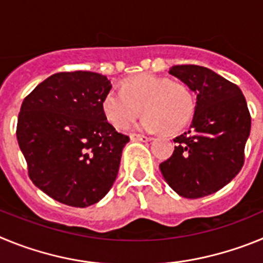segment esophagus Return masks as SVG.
<instances>
[{
  "mask_svg": "<svg viewBox=\"0 0 263 263\" xmlns=\"http://www.w3.org/2000/svg\"><path fill=\"white\" fill-rule=\"evenodd\" d=\"M130 139L132 141H141V142H148V141H152V137L147 136H142V134H132L130 136Z\"/></svg>",
  "mask_w": 263,
  "mask_h": 263,
  "instance_id": "1",
  "label": "esophagus"
}]
</instances>
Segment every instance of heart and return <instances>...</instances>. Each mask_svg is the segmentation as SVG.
I'll use <instances>...</instances> for the list:
<instances>
[{"mask_svg": "<svg viewBox=\"0 0 263 263\" xmlns=\"http://www.w3.org/2000/svg\"><path fill=\"white\" fill-rule=\"evenodd\" d=\"M106 121L118 130L133 124L141 113V127L147 132L163 130L167 134L184 129L195 113V96L187 84L167 78L141 73L125 80L121 92L110 90L103 100Z\"/></svg>", "mask_w": 263, "mask_h": 263, "instance_id": "b5f03b06", "label": "heart"}]
</instances>
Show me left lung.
I'll return each mask as SVG.
<instances>
[{"label":"left lung","instance_id":"1","mask_svg":"<svg viewBox=\"0 0 263 263\" xmlns=\"http://www.w3.org/2000/svg\"><path fill=\"white\" fill-rule=\"evenodd\" d=\"M168 73L190 87L196 105L191 126L174 139L178 145L160 173L180 196H208L242 168L252 124L246 100L236 84L205 67L174 66Z\"/></svg>","mask_w":263,"mask_h":263}]
</instances>
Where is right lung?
Here are the masks:
<instances>
[{"label":"right lung","mask_w":263,"mask_h":263,"mask_svg":"<svg viewBox=\"0 0 263 263\" xmlns=\"http://www.w3.org/2000/svg\"><path fill=\"white\" fill-rule=\"evenodd\" d=\"M111 84L96 72H60L23 100L17 139L32 183L53 200L85 208L109 192L129 137L103 113Z\"/></svg>","instance_id":"obj_1"}]
</instances>
